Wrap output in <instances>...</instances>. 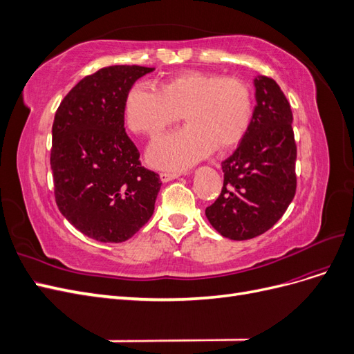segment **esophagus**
I'll return each mask as SVG.
<instances>
[{
	"instance_id": "1",
	"label": "esophagus",
	"mask_w": 354,
	"mask_h": 354,
	"mask_svg": "<svg viewBox=\"0 0 354 354\" xmlns=\"http://www.w3.org/2000/svg\"><path fill=\"white\" fill-rule=\"evenodd\" d=\"M181 176L180 171H174V173H171V171H164V173H160V180L164 181H169V180H174V178H178Z\"/></svg>"
}]
</instances>
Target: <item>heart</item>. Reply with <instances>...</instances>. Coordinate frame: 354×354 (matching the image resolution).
I'll use <instances>...</instances> for the list:
<instances>
[{
  "mask_svg": "<svg viewBox=\"0 0 354 354\" xmlns=\"http://www.w3.org/2000/svg\"><path fill=\"white\" fill-rule=\"evenodd\" d=\"M181 113L187 125L160 136L149 147V162L158 168L183 169L216 147L236 146L252 121V93L241 80L201 71L174 75L160 91L136 82L127 93L125 124L137 134L153 137L177 122Z\"/></svg>",
  "mask_w": 354,
  "mask_h": 354,
  "instance_id": "obj_1",
  "label": "heart"
}]
</instances>
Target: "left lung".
I'll list each match as a JSON object with an SVG mask.
<instances>
[{"instance_id": "8db88e82", "label": "left lung", "mask_w": 354, "mask_h": 354, "mask_svg": "<svg viewBox=\"0 0 354 354\" xmlns=\"http://www.w3.org/2000/svg\"><path fill=\"white\" fill-rule=\"evenodd\" d=\"M254 85L251 125L221 162V194L205 209L211 226L233 241L252 239L273 227L297 189L291 106L274 80L259 75Z\"/></svg>"}]
</instances>
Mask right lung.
I'll use <instances>...</instances> for the list:
<instances>
[{"label":"right lung","instance_id":"right-lung-1","mask_svg":"<svg viewBox=\"0 0 354 354\" xmlns=\"http://www.w3.org/2000/svg\"><path fill=\"white\" fill-rule=\"evenodd\" d=\"M153 68L116 65L81 80L53 122L56 203L72 226L104 243L130 239L152 217L159 176L142 167L124 128L133 84Z\"/></svg>","mask_w":354,"mask_h":354}]
</instances>
